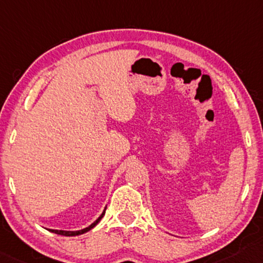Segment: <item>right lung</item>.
<instances>
[{
  "label": "right lung",
  "instance_id": "add662e5",
  "mask_svg": "<svg viewBox=\"0 0 263 263\" xmlns=\"http://www.w3.org/2000/svg\"><path fill=\"white\" fill-rule=\"evenodd\" d=\"M105 216V211H103L102 212V214L101 216H100L98 219H96L93 224H90L89 227L88 228H86V229H82V230H79V231H64V230H52V229H49V231H51V232H53V234H57V235H62V236H79V235H82V234H84V232H87V231H89V230H91V229H93L96 224L99 223L100 220H101V218Z\"/></svg>",
  "mask_w": 263,
  "mask_h": 263
}]
</instances>
